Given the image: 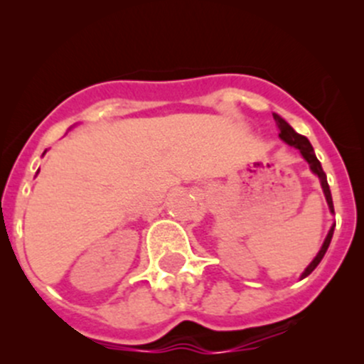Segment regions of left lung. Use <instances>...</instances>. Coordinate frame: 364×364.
Instances as JSON below:
<instances>
[{
  "mask_svg": "<svg viewBox=\"0 0 364 364\" xmlns=\"http://www.w3.org/2000/svg\"><path fill=\"white\" fill-rule=\"evenodd\" d=\"M273 117H274V121H277V124H278V130H280V134H278V137H280L284 142H287L289 146H294L296 149H299V153H301V155H303V159L308 161V165H310L311 172H314V174H317L318 179H321V186H322V190H324V196H326V200H328L329 211L335 213V208H333L331 190H329L328 179H326V172L322 171L321 161H318L317 156H315V151H314V148H311L310 141H308V139L304 137V135L297 134L294 128H292L291 124H289L287 121L284 119V117H280V116H278V114H273ZM333 232H335V223H333V227H331V229H329V232H328V236H326L324 243H322L321 250H318L317 255H315V259L311 260L310 266H308L306 269L303 271V274H301V278H306L308 274H310L311 271H314L315 267L318 266V262H321V260H322V257H324L326 252H328L329 243H331Z\"/></svg>",
  "mask_w": 364,
  "mask_h": 364,
  "instance_id": "8db88e82",
  "label": "left lung"
}]
</instances>
